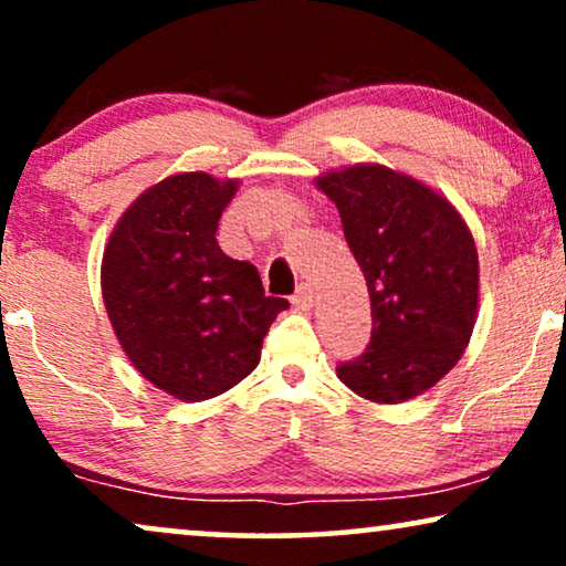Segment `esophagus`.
Wrapping results in <instances>:
<instances>
[{
	"label": "esophagus",
	"mask_w": 566,
	"mask_h": 566,
	"mask_svg": "<svg viewBox=\"0 0 566 566\" xmlns=\"http://www.w3.org/2000/svg\"><path fill=\"white\" fill-rule=\"evenodd\" d=\"M292 303L297 307H303V311H311L313 303H316V297H313V290L307 287V284H300L295 295H292Z\"/></svg>",
	"instance_id": "1"
}]
</instances>
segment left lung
<instances>
[{
	"instance_id": "obj_1",
	"label": "left lung",
	"mask_w": 566,
	"mask_h": 566,
	"mask_svg": "<svg viewBox=\"0 0 566 566\" xmlns=\"http://www.w3.org/2000/svg\"><path fill=\"white\" fill-rule=\"evenodd\" d=\"M368 284L370 345L336 368L376 405L420 397L449 374L478 321V248L462 213L418 177L349 164L316 177Z\"/></svg>"
}]
</instances>
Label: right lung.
<instances>
[{
  "label": "right lung",
  "instance_id": "1",
  "mask_svg": "<svg viewBox=\"0 0 566 566\" xmlns=\"http://www.w3.org/2000/svg\"><path fill=\"white\" fill-rule=\"evenodd\" d=\"M238 177L177 171L146 188L104 245L102 295L119 347L156 389L203 402L259 366L271 321L290 303L259 269L221 253V211Z\"/></svg>",
  "mask_w": 566,
  "mask_h": 566
}]
</instances>
